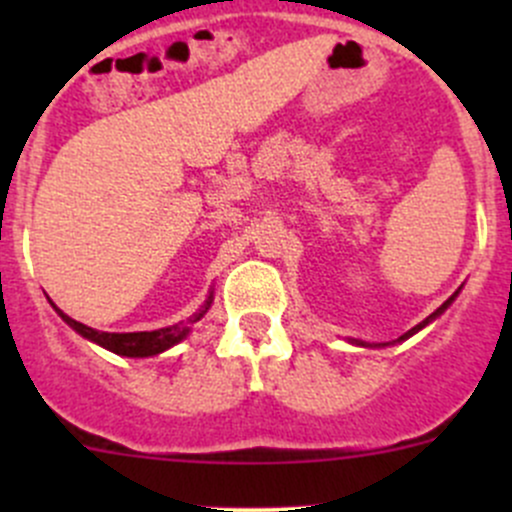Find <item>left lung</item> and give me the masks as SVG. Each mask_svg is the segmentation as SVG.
<instances>
[{"label": "left lung", "mask_w": 512, "mask_h": 512, "mask_svg": "<svg viewBox=\"0 0 512 512\" xmlns=\"http://www.w3.org/2000/svg\"><path fill=\"white\" fill-rule=\"evenodd\" d=\"M456 294H458V292H456ZM456 294H451V297H448V299H446V302H443V304H441V307H438V309H436V312H433V314H428V317H426V319H423V322H421V324H416V327H414V329H409V332H406V334H404V337H399V342H404V339L414 337V334H416V332H421V329H423V327H426V324H431V322H433V319H436V317H441V314H443V312H446V309H448V304H451V302H453V299H456ZM356 344H361V347H364V342H356Z\"/></svg>", "instance_id": "8db88e82"}]
</instances>
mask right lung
Masks as SVG:
<instances>
[{"mask_svg":"<svg viewBox=\"0 0 512 512\" xmlns=\"http://www.w3.org/2000/svg\"><path fill=\"white\" fill-rule=\"evenodd\" d=\"M210 304H213V292H210V297L205 299L203 309H198V312L188 319V324L180 322V324H173V327L156 329V332H128V334L98 332V329H91V327H86V324L71 319L69 314L61 312L56 304H54V309L59 312V317L64 319L71 329H76V332H79L84 339H89V342H94V344H98V347L108 349V352H113V354L133 356V359L138 356V359H143V356H156L160 352H165V349L175 347L178 342H183L190 332V324H195L198 319H203V314L208 312Z\"/></svg>","mask_w":512,"mask_h":512,"instance_id":"right-lung-1","label":"right lung"}]
</instances>
